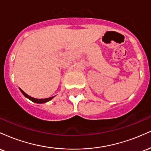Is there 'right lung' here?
Returning <instances> with one entry per match:
<instances>
[{
	"instance_id": "add662e5",
	"label": "right lung",
	"mask_w": 151,
	"mask_h": 151,
	"mask_svg": "<svg viewBox=\"0 0 151 151\" xmlns=\"http://www.w3.org/2000/svg\"><path fill=\"white\" fill-rule=\"evenodd\" d=\"M19 89H20V91H21L22 94H23L26 98L29 99H30V101H32V102H35V103H37V104H44V103H46V102L49 101H50V100L52 99L55 96H52V97L47 98V99H35V98L32 97V96H29V95H27V93H26L25 92H24V91H22V90L20 89V88H19Z\"/></svg>"
}]
</instances>
